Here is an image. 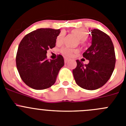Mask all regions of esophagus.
I'll list each match as a JSON object with an SVG mask.
<instances>
[{"label":"esophagus","instance_id":"esophagus-1","mask_svg":"<svg viewBox=\"0 0 126 126\" xmlns=\"http://www.w3.org/2000/svg\"><path fill=\"white\" fill-rule=\"evenodd\" d=\"M68 59H67V58H66V57H65L64 58V62H65V63H67V61H68Z\"/></svg>","mask_w":126,"mask_h":126}]
</instances>
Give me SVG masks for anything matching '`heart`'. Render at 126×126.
Returning <instances> with one entry per match:
<instances>
[{
  "mask_svg": "<svg viewBox=\"0 0 126 126\" xmlns=\"http://www.w3.org/2000/svg\"><path fill=\"white\" fill-rule=\"evenodd\" d=\"M71 33L78 37L79 43H80L81 45L85 44L86 40L87 39L88 36V33L87 30L84 28H76L71 30ZM63 38H64V33H60L59 36L57 37V44H61L63 40ZM78 49H77V48H71L65 47L61 48L60 50V52L62 55L65 57H73L74 54L78 53Z\"/></svg>",
  "mask_w": 126,
  "mask_h": 126,
  "instance_id": "1",
  "label": "heart"
}]
</instances>
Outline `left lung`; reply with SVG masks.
Here are the masks:
<instances>
[{
    "instance_id": "left-lung-1",
    "label": "left lung",
    "mask_w": 126,
    "mask_h": 126,
    "mask_svg": "<svg viewBox=\"0 0 126 126\" xmlns=\"http://www.w3.org/2000/svg\"><path fill=\"white\" fill-rule=\"evenodd\" d=\"M92 45L83 54L89 61L88 64L77 60L73 70L76 83L85 90L102 87L112 76L115 64V54L110 36L100 30H92Z\"/></svg>"
}]
</instances>
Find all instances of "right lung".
Wrapping results in <instances>:
<instances>
[{
  "label": "right lung",
  "instance_id": "right-lung-1",
  "mask_svg": "<svg viewBox=\"0 0 126 126\" xmlns=\"http://www.w3.org/2000/svg\"><path fill=\"white\" fill-rule=\"evenodd\" d=\"M60 30L40 28L24 36L17 49L16 62L20 77L26 85L34 90H44L56 81L64 65V58L58 55L54 60L47 59V50L55 47Z\"/></svg>",
  "mask_w": 126,
  "mask_h": 126
}]
</instances>
